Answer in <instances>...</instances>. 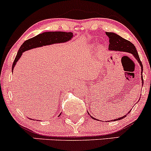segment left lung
Instances as JSON below:
<instances>
[{
  "label": "left lung",
  "instance_id": "left-lung-1",
  "mask_svg": "<svg viewBox=\"0 0 151 151\" xmlns=\"http://www.w3.org/2000/svg\"><path fill=\"white\" fill-rule=\"evenodd\" d=\"M106 34L108 36L109 38V41H110V44H109V50L110 51H123V52H127L132 54L134 56V57L135 58V59H137V61L138 62L139 64H140V68H141V74H143V64L142 62H140V57H139L138 54H137V49H135V46L132 44L131 42H130L129 41L126 40V39H123V38L117 34H115L113 32H106ZM141 79H142V85H143V75L141 74ZM130 111H129L128 113H130ZM128 113L125 114V115L122 116L121 117H119V118L115 119V120H110V121H116V120H120L121 119L124 118V117H126V115ZM89 115V113L88 112ZM90 117L92 118H93L94 120H98L93 117L92 116L90 115ZM107 122V121H105Z\"/></svg>",
  "mask_w": 151,
  "mask_h": 151
}]
</instances>
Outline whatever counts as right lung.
I'll list each match as a JSON object with an SVG mask.
<instances>
[{"label":"right lung","instance_id":"obj_1","mask_svg":"<svg viewBox=\"0 0 151 151\" xmlns=\"http://www.w3.org/2000/svg\"><path fill=\"white\" fill-rule=\"evenodd\" d=\"M73 36H74V34L72 32L48 31V32H44L42 34H40L39 35L31 38V39L25 41L24 44L19 48L17 55L15 58L14 62L13 63L12 71L14 70L16 63L19 60V59L21 58V55H22L24 51L34 49V48L41 47V46H43L67 42V41L71 40Z\"/></svg>","mask_w":151,"mask_h":151}]
</instances>
